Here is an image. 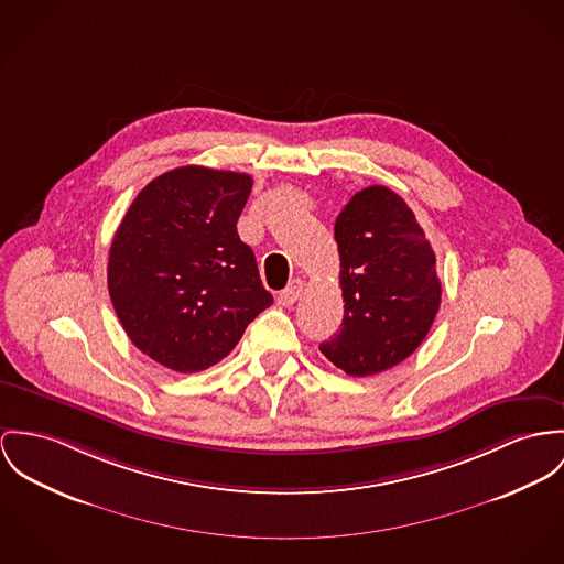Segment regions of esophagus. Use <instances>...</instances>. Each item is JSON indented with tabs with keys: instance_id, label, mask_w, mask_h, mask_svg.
<instances>
[{
	"instance_id": "esophagus-1",
	"label": "esophagus",
	"mask_w": 564,
	"mask_h": 564,
	"mask_svg": "<svg viewBox=\"0 0 564 564\" xmlns=\"http://www.w3.org/2000/svg\"><path fill=\"white\" fill-rule=\"evenodd\" d=\"M303 281L301 279H294L281 294H279V303L283 304V306H290V304L296 303L299 301V296H301V292H303Z\"/></svg>"
}]
</instances>
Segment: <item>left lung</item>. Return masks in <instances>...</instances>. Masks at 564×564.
I'll list each match as a JSON object with an SVG mask.
<instances>
[{
  "mask_svg": "<svg viewBox=\"0 0 564 564\" xmlns=\"http://www.w3.org/2000/svg\"><path fill=\"white\" fill-rule=\"evenodd\" d=\"M344 322L319 351L365 378L405 360L427 337L442 285L435 253L408 204L387 186L356 193L335 223Z\"/></svg>",
  "mask_w": 564,
  "mask_h": 564,
  "instance_id": "8db88e82",
  "label": "left lung"
}]
</instances>
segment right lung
<instances>
[{"label": "right lung", "mask_w": 564, "mask_h": 564, "mask_svg": "<svg viewBox=\"0 0 564 564\" xmlns=\"http://www.w3.org/2000/svg\"><path fill=\"white\" fill-rule=\"evenodd\" d=\"M253 177L199 165L154 177L109 251L107 285L130 341L177 373L223 360L272 304L236 223Z\"/></svg>", "instance_id": "obj_1"}]
</instances>
